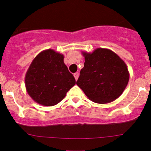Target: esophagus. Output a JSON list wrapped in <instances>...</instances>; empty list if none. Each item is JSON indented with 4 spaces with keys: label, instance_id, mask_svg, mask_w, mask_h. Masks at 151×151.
Segmentation results:
<instances>
[{
    "label": "esophagus",
    "instance_id": "1",
    "mask_svg": "<svg viewBox=\"0 0 151 151\" xmlns=\"http://www.w3.org/2000/svg\"><path fill=\"white\" fill-rule=\"evenodd\" d=\"M79 72H75V73L74 74V78H75L76 81H77V80L78 79V77H79Z\"/></svg>",
    "mask_w": 151,
    "mask_h": 151
}]
</instances>
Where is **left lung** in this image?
Returning a JSON list of instances; mask_svg holds the SVG:
<instances>
[{
	"label": "left lung",
	"mask_w": 151,
	"mask_h": 151,
	"mask_svg": "<svg viewBox=\"0 0 151 151\" xmlns=\"http://www.w3.org/2000/svg\"><path fill=\"white\" fill-rule=\"evenodd\" d=\"M84 67L77 85L93 102L106 104L119 98L129 79L125 63L113 51L97 48L92 53L82 51Z\"/></svg>",
	"instance_id": "left-lung-1"
}]
</instances>
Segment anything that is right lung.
I'll return each mask as SVG.
<instances>
[{
    "label": "right lung",
    "instance_id": "obj_1",
    "mask_svg": "<svg viewBox=\"0 0 151 151\" xmlns=\"http://www.w3.org/2000/svg\"><path fill=\"white\" fill-rule=\"evenodd\" d=\"M75 83L74 76L64 63L63 55L51 49L35 56L25 76L28 94L43 106L56 105Z\"/></svg>",
    "mask_w": 151,
    "mask_h": 151
}]
</instances>
